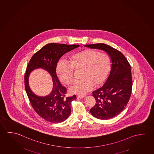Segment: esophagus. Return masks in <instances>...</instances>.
Here are the masks:
<instances>
[{
    "instance_id": "1",
    "label": "esophagus",
    "mask_w": 154,
    "mask_h": 154,
    "mask_svg": "<svg viewBox=\"0 0 154 154\" xmlns=\"http://www.w3.org/2000/svg\"><path fill=\"white\" fill-rule=\"evenodd\" d=\"M77 99H83V98H84V97L83 96H80V95L77 96Z\"/></svg>"
}]
</instances>
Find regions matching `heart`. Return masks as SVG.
<instances>
[{"instance_id": "b5f03b06", "label": "heart", "mask_w": 154, "mask_h": 154, "mask_svg": "<svg viewBox=\"0 0 154 154\" xmlns=\"http://www.w3.org/2000/svg\"><path fill=\"white\" fill-rule=\"evenodd\" d=\"M74 69H81V79L72 84L70 92L84 95L92 90L94 86H100L106 81L110 70V60L106 54L86 49L71 55L69 62L60 60L56 70L60 80L69 84L73 81Z\"/></svg>"}]
</instances>
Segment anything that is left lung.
<instances>
[{
    "mask_svg": "<svg viewBox=\"0 0 154 154\" xmlns=\"http://www.w3.org/2000/svg\"><path fill=\"white\" fill-rule=\"evenodd\" d=\"M84 46L103 50L111 59L108 78L102 88L93 92L96 103L90 112L100 119H112L123 111L130 98L132 88L130 64L123 53L109 45L100 43Z\"/></svg>",
    "mask_w": 154,
    "mask_h": 154,
    "instance_id": "left-lung-1",
    "label": "left lung"
}]
</instances>
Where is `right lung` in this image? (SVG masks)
I'll list each match as a JSON object with an SVG mask.
<instances>
[{"label": "right lung", "instance_id": "add662e5", "mask_svg": "<svg viewBox=\"0 0 154 154\" xmlns=\"http://www.w3.org/2000/svg\"><path fill=\"white\" fill-rule=\"evenodd\" d=\"M79 45H69L50 43L45 45L31 57L24 75L26 94L35 111L42 119L51 123H61L66 120L71 113L70 104L76 96L66 97V88L62 85L57 77L56 68L61 57ZM45 69L52 76L53 89L50 95L45 97L35 95L28 84L29 75L36 68Z\"/></svg>", "mask_w": 154, "mask_h": 154}]
</instances>
